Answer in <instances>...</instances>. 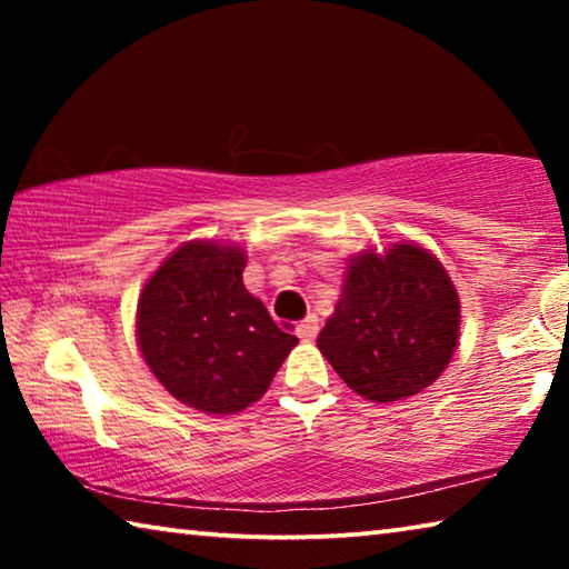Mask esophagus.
Instances as JSON below:
<instances>
[{"label":"esophagus","instance_id":"34e87169","mask_svg":"<svg viewBox=\"0 0 569 569\" xmlns=\"http://www.w3.org/2000/svg\"><path fill=\"white\" fill-rule=\"evenodd\" d=\"M298 336H301L303 341H313L316 336H319V319H316V316H308L306 321L298 323Z\"/></svg>","mask_w":569,"mask_h":569}]
</instances>
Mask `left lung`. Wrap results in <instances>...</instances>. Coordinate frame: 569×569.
Segmentation results:
<instances>
[{"mask_svg": "<svg viewBox=\"0 0 569 569\" xmlns=\"http://www.w3.org/2000/svg\"><path fill=\"white\" fill-rule=\"evenodd\" d=\"M457 339L459 298L447 271L423 248L403 243L351 261L319 349L356 393L387 403L435 383Z\"/></svg>", "mask_w": 569, "mask_h": 569, "instance_id": "1", "label": "left lung"}]
</instances>
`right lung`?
Here are the masks:
<instances>
[{"label":"right lung","mask_w":569,"mask_h":569,"mask_svg":"<svg viewBox=\"0 0 569 569\" xmlns=\"http://www.w3.org/2000/svg\"><path fill=\"white\" fill-rule=\"evenodd\" d=\"M243 268L240 248L192 240L142 288L140 351L162 387L198 411L250 407L298 343L246 291Z\"/></svg>","instance_id":"right-lung-1"}]
</instances>
